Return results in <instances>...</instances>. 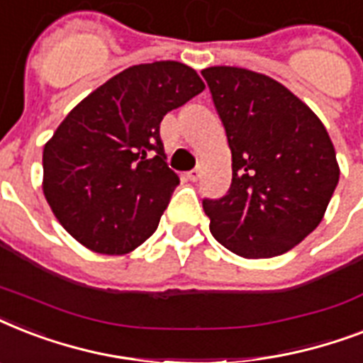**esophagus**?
I'll use <instances>...</instances> for the list:
<instances>
[{"mask_svg": "<svg viewBox=\"0 0 363 363\" xmlns=\"http://www.w3.org/2000/svg\"><path fill=\"white\" fill-rule=\"evenodd\" d=\"M186 177H188V181H192V182L199 181V177H201V169H199V167H196V169L188 171Z\"/></svg>", "mask_w": 363, "mask_h": 363, "instance_id": "34e87169", "label": "esophagus"}]
</instances>
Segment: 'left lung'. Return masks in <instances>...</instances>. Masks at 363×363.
Instances as JSON below:
<instances>
[{
    "mask_svg": "<svg viewBox=\"0 0 363 363\" xmlns=\"http://www.w3.org/2000/svg\"><path fill=\"white\" fill-rule=\"evenodd\" d=\"M232 150L226 196L203 199L211 233L242 258H273L303 241L339 182L318 116L281 82L242 67L201 71Z\"/></svg>",
    "mask_w": 363,
    "mask_h": 363,
    "instance_id": "obj_1",
    "label": "left lung"
}]
</instances>
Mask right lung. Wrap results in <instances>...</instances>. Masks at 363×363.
<instances>
[{"label": "right lung", "instance_id": "add662e5", "mask_svg": "<svg viewBox=\"0 0 363 363\" xmlns=\"http://www.w3.org/2000/svg\"><path fill=\"white\" fill-rule=\"evenodd\" d=\"M203 88L181 62L133 65L65 116L43 150V192L77 241L125 254L156 232L179 184L160 122Z\"/></svg>", "mask_w": 363, "mask_h": 363}]
</instances>
